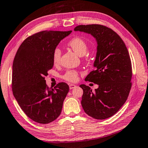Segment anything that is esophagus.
I'll return each instance as SVG.
<instances>
[{"instance_id": "esophagus-1", "label": "esophagus", "mask_w": 148, "mask_h": 148, "mask_svg": "<svg viewBox=\"0 0 148 148\" xmlns=\"http://www.w3.org/2000/svg\"><path fill=\"white\" fill-rule=\"evenodd\" d=\"M69 89H70V90H72V89L75 88L77 86H76V85H75V84H70L69 85Z\"/></svg>"}]
</instances>
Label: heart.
<instances>
[{"label": "heart", "mask_w": 148, "mask_h": 148, "mask_svg": "<svg viewBox=\"0 0 148 148\" xmlns=\"http://www.w3.org/2000/svg\"><path fill=\"white\" fill-rule=\"evenodd\" d=\"M68 45L80 56H84L87 53L88 47L86 41L80 37L72 38L68 42ZM62 52L60 49L56 47L54 49L53 53V61L54 64L59 63L61 58ZM78 72L75 70H68L62 77L69 82H76L78 79Z\"/></svg>", "instance_id": "b5f03b06"}]
</instances>
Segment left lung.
I'll return each instance as SVG.
<instances>
[{
	"label": "left lung",
	"instance_id": "1",
	"mask_svg": "<svg viewBox=\"0 0 148 148\" xmlns=\"http://www.w3.org/2000/svg\"><path fill=\"white\" fill-rule=\"evenodd\" d=\"M74 30L90 34L97 43L95 69L85 81L99 87L92 92L88 86L80 85L83 90L82 107L88 115L97 120L110 118L125 103L131 88L132 66L127 49L120 36L105 26L79 25Z\"/></svg>",
	"mask_w": 148,
	"mask_h": 148
}]
</instances>
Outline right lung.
<instances>
[{
	"label": "right lung",
	"instance_id": "1",
	"mask_svg": "<svg viewBox=\"0 0 148 148\" xmlns=\"http://www.w3.org/2000/svg\"><path fill=\"white\" fill-rule=\"evenodd\" d=\"M69 31L44 30L25 39L13 62L12 92L28 118L42 124L51 123L60 114L69 86L60 82L51 89L45 78L53 67L54 49Z\"/></svg>",
	"mask_w": 148,
	"mask_h": 148
}]
</instances>
